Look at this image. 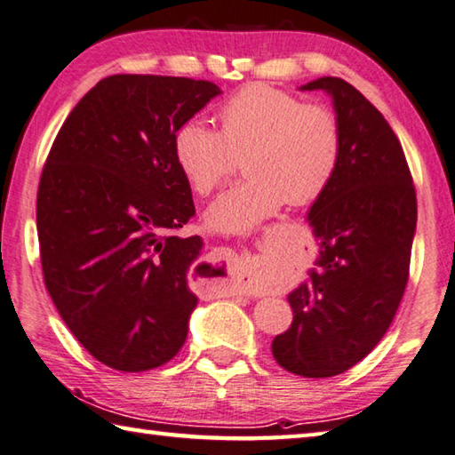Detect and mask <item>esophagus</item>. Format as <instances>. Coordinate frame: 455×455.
I'll return each instance as SVG.
<instances>
[{"instance_id":"34e87169","label":"esophagus","mask_w":455,"mask_h":455,"mask_svg":"<svg viewBox=\"0 0 455 455\" xmlns=\"http://www.w3.org/2000/svg\"><path fill=\"white\" fill-rule=\"evenodd\" d=\"M220 254H222V260L228 264L230 270H235L238 267V262H241V256H243V254H238V252L230 251V249H220Z\"/></svg>"}]
</instances>
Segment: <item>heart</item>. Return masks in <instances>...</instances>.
Wrapping results in <instances>:
<instances>
[{
  "mask_svg": "<svg viewBox=\"0 0 455 455\" xmlns=\"http://www.w3.org/2000/svg\"><path fill=\"white\" fill-rule=\"evenodd\" d=\"M220 131L188 119L172 139V155L196 195H211L244 159L251 179L222 193L204 214L222 235H244L283 203L308 204L326 193L342 156V127L326 105L256 84L227 99Z\"/></svg>",
  "mask_w": 455,
  "mask_h": 455,
  "instance_id": "b5f03b06",
  "label": "heart"
}]
</instances>
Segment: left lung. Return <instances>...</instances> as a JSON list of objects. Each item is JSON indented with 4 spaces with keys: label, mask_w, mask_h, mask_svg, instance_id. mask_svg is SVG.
Returning <instances> with one entry per match:
<instances>
[{
    "label": "left lung",
    "mask_w": 455,
    "mask_h": 455,
    "mask_svg": "<svg viewBox=\"0 0 455 455\" xmlns=\"http://www.w3.org/2000/svg\"><path fill=\"white\" fill-rule=\"evenodd\" d=\"M302 89L332 95L342 156L308 220L320 243L316 267L288 294L294 320L272 356L304 378L350 370L390 328L410 276L418 203L398 137L368 99L340 77Z\"/></svg>",
    "instance_id": "left-lung-1"
}]
</instances>
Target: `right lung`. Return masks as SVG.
I'll use <instances>...</instances> for the list:
<instances>
[{
    "label": "right lung",
    "instance_id": "obj_1",
    "mask_svg": "<svg viewBox=\"0 0 455 455\" xmlns=\"http://www.w3.org/2000/svg\"><path fill=\"white\" fill-rule=\"evenodd\" d=\"M212 81L111 76L57 133L37 188L45 288L91 356L145 371L177 356L196 296L187 283L199 236L172 155L177 129L219 95Z\"/></svg>",
    "mask_w": 455,
    "mask_h": 455
}]
</instances>
